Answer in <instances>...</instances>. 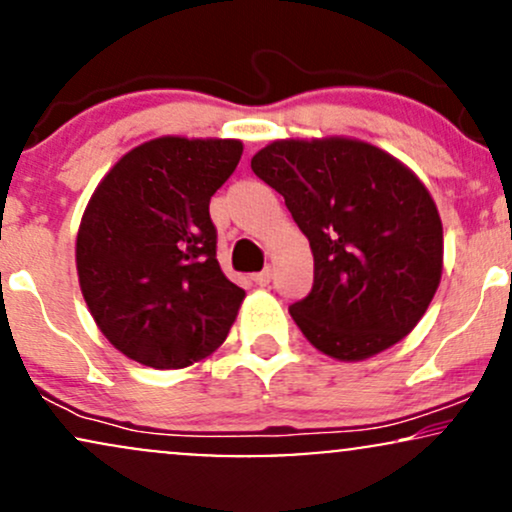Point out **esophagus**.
Returning a JSON list of instances; mask_svg holds the SVG:
<instances>
[{
  "label": "esophagus",
  "mask_w": 512,
  "mask_h": 512,
  "mask_svg": "<svg viewBox=\"0 0 512 512\" xmlns=\"http://www.w3.org/2000/svg\"><path fill=\"white\" fill-rule=\"evenodd\" d=\"M252 281H255L257 286H267L269 281H272V269H262V272H257V274H252Z\"/></svg>",
  "instance_id": "obj_1"
}]
</instances>
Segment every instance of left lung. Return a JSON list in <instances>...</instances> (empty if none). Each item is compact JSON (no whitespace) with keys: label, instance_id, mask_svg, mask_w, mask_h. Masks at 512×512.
<instances>
[{"label":"left lung","instance_id":"8db88e82","mask_svg":"<svg viewBox=\"0 0 512 512\" xmlns=\"http://www.w3.org/2000/svg\"><path fill=\"white\" fill-rule=\"evenodd\" d=\"M308 236L313 291L291 305L310 344L361 361L414 330L443 272V223L424 182L358 139H281L250 161Z\"/></svg>","mask_w":512,"mask_h":512}]
</instances>
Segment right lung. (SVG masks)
Returning a JSON list of instances; mask_svg holds the SVG:
<instances>
[{
    "label": "right lung",
    "instance_id": "1",
    "mask_svg": "<svg viewBox=\"0 0 512 512\" xmlns=\"http://www.w3.org/2000/svg\"><path fill=\"white\" fill-rule=\"evenodd\" d=\"M240 156L238 139H151L88 202L76 236L81 293L108 342L142 366L202 361L236 320L245 291L216 260L209 202Z\"/></svg>",
    "mask_w": 512,
    "mask_h": 512
}]
</instances>
